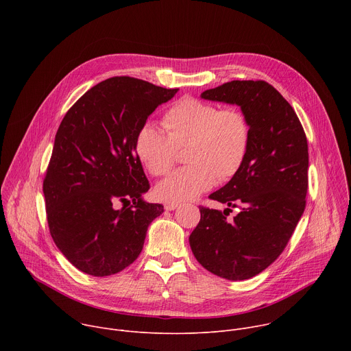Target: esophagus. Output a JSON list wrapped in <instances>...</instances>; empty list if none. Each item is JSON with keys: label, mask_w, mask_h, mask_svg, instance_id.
<instances>
[{"label": "esophagus", "mask_w": 351, "mask_h": 351, "mask_svg": "<svg viewBox=\"0 0 351 351\" xmlns=\"http://www.w3.org/2000/svg\"><path fill=\"white\" fill-rule=\"evenodd\" d=\"M164 207H165L167 211H173V210H176L179 207V204H176V203H167Z\"/></svg>", "instance_id": "esophagus-1"}]
</instances>
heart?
<instances>
[{
    "mask_svg": "<svg viewBox=\"0 0 351 351\" xmlns=\"http://www.w3.org/2000/svg\"><path fill=\"white\" fill-rule=\"evenodd\" d=\"M164 125L167 132L148 121L134 138L138 160L154 176L168 173L178 149L187 145L186 161L190 164L172 172L156 189L162 202H190L210 190L217 179L226 182L241 169L252 128L240 108H219L203 99L183 97L165 112Z\"/></svg>",
    "mask_w": 351,
    "mask_h": 351,
    "instance_id": "heart-1",
    "label": "heart"
}]
</instances>
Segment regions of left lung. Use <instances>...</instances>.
Segmentation results:
<instances>
[{"label":"left lung","mask_w":351,"mask_h":351,"mask_svg":"<svg viewBox=\"0 0 351 351\" xmlns=\"http://www.w3.org/2000/svg\"><path fill=\"white\" fill-rule=\"evenodd\" d=\"M203 98L237 104L252 138L241 169L211 199L223 213L199 206L189 241L197 261L229 280L250 279L268 268L287 245L306 208L308 144L302 122L283 95L264 80H232ZM232 208L239 214L226 217Z\"/></svg>","instance_id":"1"}]
</instances>
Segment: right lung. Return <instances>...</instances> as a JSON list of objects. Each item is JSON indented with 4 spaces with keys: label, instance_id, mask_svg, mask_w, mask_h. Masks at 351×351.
I'll use <instances>...</instances> for the list:
<instances>
[{
    "label": "right lung",
    "instance_id": "right-lung-1",
    "mask_svg": "<svg viewBox=\"0 0 351 351\" xmlns=\"http://www.w3.org/2000/svg\"><path fill=\"white\" fill-rule=\"evenodd\" d=\"M176 91L115 76L86 91L64 117L43 193L49 233L79 271L91 276L123 271L141 253L148 225L164 213L162 204L141 198L149 183L134 138Z\"/></svg>",
    "mask_w": 351,
    "mask_h": 351
}]
</instances>
